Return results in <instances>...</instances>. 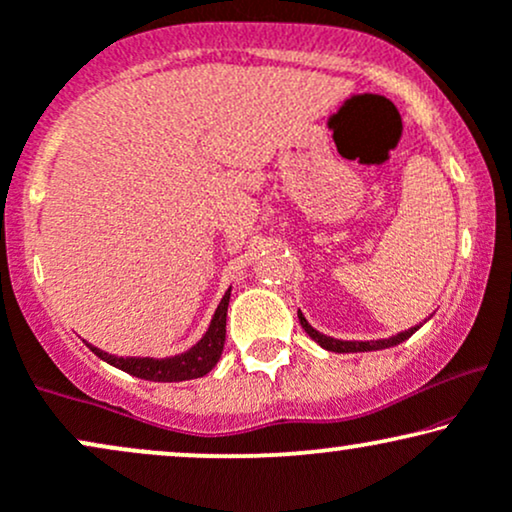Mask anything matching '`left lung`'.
I'll list each match as a JSON object with an SVG mask.
<instances>
[{"instance_id":"obj_1","label":"left lung","mask_w":512,"mask_h":512,"mask_svg":"<svg viewBox=\"0 0 512 512\" xmlns=\"http://www.w3.org/2000/svg\"><path fill=\"white\" fill-rule=\"evenodd\" d=\"M297 319H300L304 333L309 335L314 342H319L323 349H328V352H338V354H347V352H375V349H387V347H394L399 345V342L409 340L413 333L418 331L420 326H413L409 331H401L397 335H390V338H383V340H338V338H331V335H323L316 331V328L304 319L302 312H297Z\"/></svg>"}]
</instances>
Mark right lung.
Segmentation results:
<instances>
[{
  "label": "right lung",
  "mask_w": 512,
  "mask_h": 512,
  "mask_svg": "<svg viewBox=\"0 0 512 512\" xmlns=\"http://www.w3.org/2000/svg\"><path fill=\"white\" fill-rule=\"evenodd\" d=\"M231 300V288L226 290L222 300H219L215 316H212L208 331L200 338L196 345L186 352L174 354V357L165 359H153V357H115V354L103 352V349L89 345L96 357L106 361L120 371H125L134 378L151 380V383H181V380H193L203 378L205 373H210L217 366L219 357H222L224 338H226V309H229Z\"/></svg>",
  "instance_id": "right-lung-1"
}]
</instances>
